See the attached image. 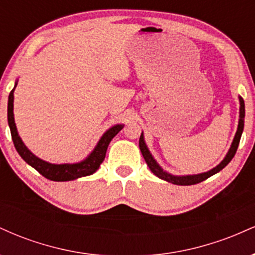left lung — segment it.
Here are the masks:
<instances>
[{
    "instance_id": "left-lung-1",
    "label": "left lung",
    "mask_w": 255,
    "mask_h": 255,
    "mask_svg": "<svg viewBox=\"0 0 255 255\" xmlns=\"http://www.w3.org/2000/svg\"><path fill=\"white\" fill-rule=\"evenodd\" d=\"M239 99H240V121H239L238 131H236L235 137H234V141L233 144H231L229 152H228V154L225 156L224 159L219 163V165L216 166V168H213L212 170L204 172V174L188 175V176H174V175H170L168 174V172L163 171V169L157 164V162L153 159V157H152V154L150 153V151H148V148L146 147L144 136H142L141 134L139 139V147H140V151H141L142 156H144L146 164H147L148 168H150V170L153 172L156 176L162 178V180L164 181H168V182H171L174 184H180V186H191V184H197L199 182H203V181L206 180V178L212 176V175L217 174L218 171H221L222 169L225 168V166L229 164V162L233 159L234 156H235L236 151H238L240 139H241L242 130H244V126H245V102L241 97H239Z\"/></svg>"
}]
</instances>
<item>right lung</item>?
<instances>
[{
    "instance_id": "obj_1",
    "label": "right lung",
    "mask_w": 255,
    "mask_h": 255,
    "mask_svg": "<svg viewBox=\"0 0 255 255\" xmlns=\"http://www.w3.org/2000/svg\"><path fill=\"white\" fill-rule=\"evenodd\" d=\"M14 90H15V87L10 91L9 97H8V125H9L11 139H13L14 146H15L17 153L20 154V157L27 164H30L40 175H43L44 177L51 181H71L79 177L89 176V175H92L93 172L97 171L99 165L103 163L105 153H107V148L110 144L111 139L122 129L124 126L116 125L114 127H111L107 133H104V135L101 137L98 145L96 146L92 153L86 159L83 160V162L77 163V164H50V163L44 162V160L37 158L34 154H32L28 151V148L24 145V142L21 141L19 134H17L13 114Z\"/></svg>"
}]
</instances>
